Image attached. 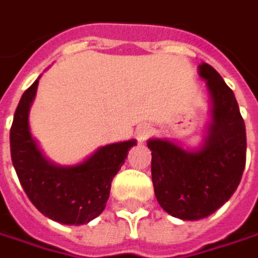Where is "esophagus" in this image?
Instances as JSON below:
<instances>
[{
	"label": "esophagus",
	"mask_w": 258,
	"mask_h": 258,
	"mask_svg": "<svg viewBox=\"0 0 258 258\" xmlns=\"http://www.w3.org/2000/svg\"><path fill=\"white\" fill-rule=\"evenodd\" d=\"M151 130L149 125H140V127H137L136 130V139L139 143H143V141H146L149 139V136H150Z\"/></svg>",
	"instance_id": "esophagus-1"
}]
</instances>
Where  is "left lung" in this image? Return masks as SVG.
Segmentation results:
<instances>
[{
	"mask_svg": "<svg viewBox=\"0 0 258 258\" xmlns=\"http://www.w3.org/2000/svg\"><path fill=\"white\" fill-rule=\"evenodd\" d=\"M198 72L211 96V121L202 144L189 149L167 139L147 141L157 202L182 221L207 218L222 207L245 167V124L234 92L208 63L199 64Z\"/></svg>",
	"mask_w": 258,
	"mask_h": 258,
	"instance_id": "obj_1",
	"label": "left lung"
}]
</instances>
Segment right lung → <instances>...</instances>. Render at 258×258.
<instances>
[{"label": "right lung", "mask_w": 258, "mask_h": 258, "mask_svg": "<svg viewBox=\"0 0 258 258\" xmlns=\"http://www.w3.org/2000/svg\"><path fill=\"white\" fill-rule=\"evenodd\" d=\"M40 76L23 94L10 130L11 160L20 183L40 212L64 225H82L102 214L111 182L124 164L134 139L99 147L84 162L56 164L40 150L30 133L28 112Z\"/></svg>", "instance_id": "obj_1"}]
</instances>
